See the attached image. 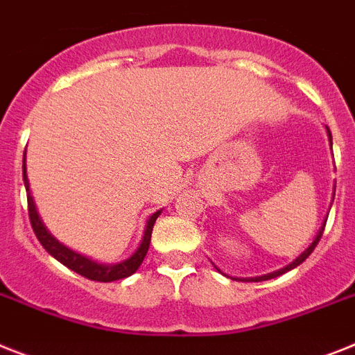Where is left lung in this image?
<instances>
[{"label": "left lung", "mask_w": 355, "mask_h": 355, "mask_svg": "<svg viewBox=\"0 0 355 355\" xmlns=\"http://www.w3.org/2000/svg\"><path fill=\"white\" fill-rule=\"evenodd\" d=\"M329 136H330V130H329ZM330 143H332V136H330ZM334 194H336V190H334ZM324 225H327V221H324V223H323V227H321V230H319V232H318V236H315V239H314V241H312V245H310V247L306 248V250H304L303 254H301V256L297 257V259H295L294 263H290L288 266H285V268H281V270H277V272H272V274H266V276L256 277V279H248V281H266V279H272V277H277V276H281V274H285V272L292 270V268H295V266H297V265H301V263H303L304 259H306V257H309L310 254H312V252H314L315 245H318V243H319V239H321V236H323Z\"/></svg>", "instance_id": "obj_1"}]
</instances>
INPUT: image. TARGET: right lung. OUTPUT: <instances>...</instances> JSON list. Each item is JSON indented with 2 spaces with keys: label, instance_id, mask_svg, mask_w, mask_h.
<instances>
[{
  "label": "right lung",
  "instance_id": "obj_1",
  "mask_svg": "<svg viewBox=\"0 0 355 355\" xmlns=\"http://www.w3.org/2000/svg\"><path fill=\"white\" fill-rule=\"evenodd\" d=\"M23 181H25V189H26V203H28V218H31V225L32 230L36 234V237L40 239V243L43 245L49 254L52 257H55L58 261L63 263L67 268L70 270L78 272L79 276L87 277L90 281H99V283H110V281H118L123 279V277L132 276L134 272L139 268V265L145 259L146 252H148V247H150V237H152V228H154V223H156L157 216L161 212L152 214L150 219H148V223H146V230L145 236H143V241L139 245V248L136 250V254L127 259V261L119 263V265H112V266H105V265H98V263L90 261L87 257L79 256L76 252L69 250L67 247H63L58 239H54L49 230L45 228L43 221H41L40 214L36 210V205L32 201L31 196V189H28V180H26V168H25V161H23Z\"/></svg>",
  "mask_w": 355,
  "mask_h": 355
}]
</instances>
